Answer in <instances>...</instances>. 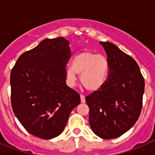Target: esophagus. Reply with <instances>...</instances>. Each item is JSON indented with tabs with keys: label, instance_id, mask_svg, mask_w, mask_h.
<instances>
[{
	"label": "esophagus",
	"instance_id": "1",
	"mask_svg": "<svg viewBox=\"0 0 155 155\" xmlns=\"http://www.w3.org/2000/svg\"><path fill=\"white\" fill-rule=\"evenodd\" d=\"M81 102L82 103H84V102H85V97H84V95H83V94H81Z\"/></svg>",
	"mask_w": 155,
	"mask_h": 155
}]
</instances>
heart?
I'll return each instance as SVG.
<instances>
[{
	"label": "heart",
	"instance_id": "heart-1",
	"mask_svg": "<svg viewBox=\"0 0 155 155\" xmlns=\"http://www.w3.org/2000/svg\"><path fill=\"white\" fill-rule=\"evenodd\" d=\"M108 59L102 54L84 51L77 54L72 61V67L66 69V78L70 86H74L81 74V81L86 89L91 91L99 90L105 84L109 73Z\"/></svg>",
	"mask_w": 155,
	"mask_h": 155
}]
</instances>
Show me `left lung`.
I'll list each match as a JSON object with an SVG mask.
<instances>
[{
    "label": "left lung",
    "instance_id": "obj_1",
    "mask_svg": "<svg viewBox=\"0 0 155 155\" xmlns=\"http://www.w3.org/2000/svg\"><path fill=\"white\" fill-rule=\"evenodd\" d=\"M105 49L109 68L105 84L85 97L93 132L103 139H113L128 131L142 109L144 79L134 59L109 42Z\"/></svg>",
    "mask_w": 155,
    "mask_h": 155
}]
</instances>
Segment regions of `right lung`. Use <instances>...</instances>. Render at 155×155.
I'll return each mask as SVG.
<instances>
[{"label":"right lung","instance_id":"add662e5","mask_svg":"<svg viewBox=\"0 0 155 155\" xmlns=\"http://www.w3.org/2000/svg\"><path fill=\"white\" fill-rule=\"evenodd\" d=\"M71 57L69 42L64 37L46 39L23 53L12 68V109L33 136L49 140L60 135L81 102L78 92L66 84Z\"/></svg>","mask_w":155,"mask_h":155}]
</instances>
